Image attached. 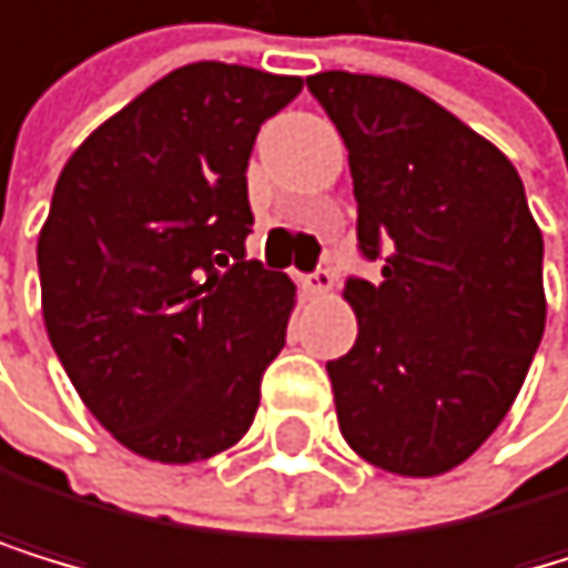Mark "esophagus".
<instances>
[{
	"instance_id": "esophagus-1",
	"label": "esophagus",
	"mask_w": 568,
	"mask_h": 568,
	"mask_svg": "<svg viewBox=\"0 0 568 568\" xmlns=\"http://www.w3.org/2000/svg\"><path fill=\"white\" fill-rule=\"evenodd\" d=\"M302 291H305V295H329V291H333V270L316 266L312 273H305V277H302Z\"/></svg>"
}]
</instances>
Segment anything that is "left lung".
Returning <instances> with one entry per match:
<instances>
[{"label":"left lung","mask_w":568,"mask_h":568,"mask_svg":"<svg viewBox=\"0 0 568 568\" xmlns=\"http://www.w3.org/2000/svg\"><path fill=\"white\" fill-rule=\"evenodd\" d=\"M347 146L358 341L326 362L347 446L393 474L453 470L499 428L545 333V242L524 182L474 129L400 80H305Z\"/></svg>","instance_id":"8db88e82"}]
</instances>
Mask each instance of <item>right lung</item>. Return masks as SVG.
Returning <instances> with one entry per match:
<instances>
[{
  "label": "right lung",
  "mask_w": 568,
  "mask_h": 568,
  "mask_svg": "<svg viewBox=\"0 0 568 568\" xmlns=\"http://www.w3.org/2000/svg\"><path fill=\"white\" fill-rule=\"evenodd\" d=\"M298 77L192 62L90 133L38 239L41 312L87 410L146 460L235 446L287 337L295 284L245 260V168Z\"/></svg>",
  "instance_id": "add662e5"
}]
</instances>
